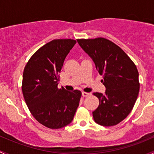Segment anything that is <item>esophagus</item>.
Instances as JSON below:
<instances>
[{"label": "esophagus", "mask_w": 154, "mask_h": 154, "mask_svg": "<svg viewBox=\"0 0 154 154\" xmlns=\"http://www.w3.org/2000/svg\"><path fill=\"white\" fill-rule=\"evenodd\" d=\"M90 96V93H87V92L85 91L82 92V96H83V97H87V96Z\"/></svg>", "instance_id": "1"}]
</instances>
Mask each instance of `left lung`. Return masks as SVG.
Here are the masks:
<instances>
[{
    "instance_id": "obj_1",
    "label": "left lung",
    "mask_w": 154,
    "mask_h": 154,
    "mask_svg": "<svg viewBox=\"0 0 154 154\" xmlns=\"http://www.w3.org/2000/svg\"><path fill=\"white\" fill-rule=\"evenodd\" d=\"M77 42L94 61L106 88L104 93H93L99 99V107L93 112V119L102 126L116 125L131 112L139 95L136 64L118 45L107 38H82Z\"/></svg>"
}]
</instances>
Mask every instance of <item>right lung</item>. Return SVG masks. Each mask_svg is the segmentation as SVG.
I'll use <instances>...</instances> for the list:
<instances>
[{"instance_id": "obj_1", "label": "right lung", "mask_w": 154, "mask_h": 154, "mask_svg": "<svg viewBox=\"0 0 154 154\" xmlns=\"http://www.w3.org/2000/svg\"><path fill=\"white\" fill-rule=\"evenodd\" d=\"M76 41L54 39L35 52L25 66L22 93L30 112L40 124L59 129L72 122L82 93L58 89L59 72Z\"/></svg>"}]
</instances>
